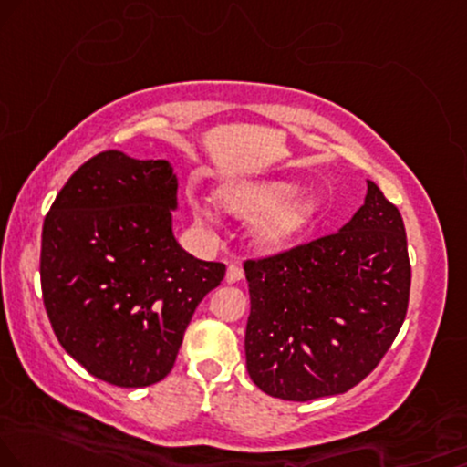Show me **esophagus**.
Returning a JSON list of instances; mask_svg holds the SVG:
<instances>
[{
    "label": "esophagus",
    "mask_w": 467,
    "mask_h": 467,
    "mask_svg": "<svg viewBox=\"0 0 467 467\" xmlns=\"http://www.w3.org/2000/svg\"><path fill=\"white\" fill-rule=\"evenodd\" d=\"M244 277V270L238 264H229L227 266V284H238Z\"/></svg>",
    "instance_id": "34e87169"
}]
</instances>
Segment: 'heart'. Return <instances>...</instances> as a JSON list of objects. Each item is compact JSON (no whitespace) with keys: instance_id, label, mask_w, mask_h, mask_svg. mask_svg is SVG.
<instances>
[{"instance_id":"b5f03b06","label":"heart","mask_w":467,"mask_h":467,"mask_svg":"<svg viewBox=\"0 0 467 467\" xmlns=\"http://www.w3.org/2000/svg\"><path fill=\"white\" fill-rule=\"evenodd\" d=\"M292 194L290 183L281 182H266V183H227L218 190V199L227 207L229 212L238 216H255L253 224V235L264 246H279L301 234L316 216V201L305 194L296 197H286ZM194 216L199 223L214 221V210L207 201H197L194 203Z\"/></svg>"}]
</instances>
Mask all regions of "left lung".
<instances>
[{
	"label": "left lung",
	"mask_w": 467,
	"mask_h": 467,
	"mask_svg": "<svg viewBox=\"0 0 467 467\" xmlns=\"http://www.w3.org/2000/svg\"><path fill=\"white\" fill-rule=\"evenodd\" d=\"M246 370L275 399L348 392L381 364L410 307L405 223L377 183L336 234L244 260Z\"/></svg>",
	"instance_id": "1"
}]
</instances>
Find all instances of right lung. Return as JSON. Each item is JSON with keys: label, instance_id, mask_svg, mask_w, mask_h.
Returning a JSON list of instances; mask_svg holds the SVG:
<instances>
[{"label": "right lung", "instance_id": "add662e5", "mask_svg": "<svg viewBox=\"0 0 467 467\" xmlns=\"http://www.w3.org/2000/svg\"><path fill=\"white\" fill-rule=\"evenodd\" d=\"M166 160L103 151L57 192L43 223L40 287L57 342L93 377L147 388L175 366L183 333L224 264L177 244Z\"/></svg>", "mask_w": 467, "mask_h": 467}]
</instances>
